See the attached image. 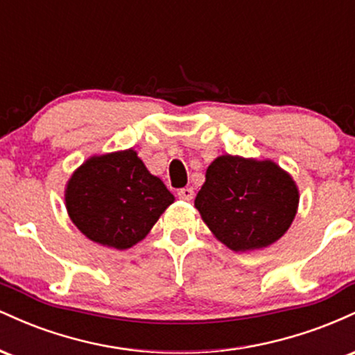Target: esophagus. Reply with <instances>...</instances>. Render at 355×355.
I'll list each match as a JSON object with an SVG mask.
<instances>
[{"mask_svg":"<svg viewBox=\"0 0 355 355\" xmlns=\"http://www.w3.org/2000/svg\"><path fill=\"white\" fill-rule=\"evenodd\" d=\"M178 198H182V200H191V198H193V189H191V187L180 189L178 190Z\"/></svg>","mask_w":355,"mask_h":355,"instance_id":"esophagus-1","label":"esophagus"}]
</instances>
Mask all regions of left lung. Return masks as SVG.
<instances>
[{"label":"left lung","mask_w":355,"mask_h":355,"mask_svg":"<svg viewBox=\"0 0 355 355\" xmlns=\"http://www.w3.org/2000/svg\"><path fill=\"white\" fill-rule=\"evenodd\" d=\"M195 207L223 245L234 252L257 250L288 230L299 189L275 162L222 155L207 168Z\"/></svg>","instance_id":"obj_1"}]
</instances>
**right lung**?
Returning <instances> with one entry per match:
<instances>
[{
  "label": "right lung",
  "mask_w": 355,
  "mask_h": 355,
  "mask_svg": "<svg viewBox=\"0 0 355 355\" xmlns=\"http://www.w3.org/2000/svg\"><path fill=\"white\" fill-rule=\"evenodd\" d=\"M175 197L133 148L89 157L64 190L71 222L85 237L116 250L146 237Z\"/></svg>",
  "instance_id": "add662e5"
}]
</instances>
